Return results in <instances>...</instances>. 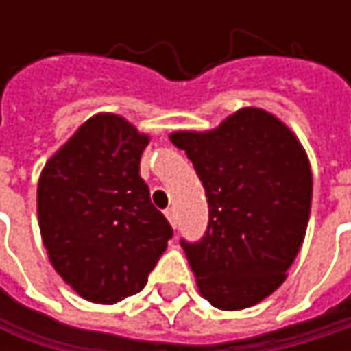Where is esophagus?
I'll list each match as a JSON object with an SVG mask.
<instances>
[{
  "instance_id": "obj_1",
  "label": "esophagus",
  "mask_w": 351,
  "mask_h": 351,
  "mask_svg": "<svg viewBox=\"0 0 351 351\" xmlns=\"http://www.w3.org/2000/svg\"><path fill=\"white\" fill-rule=\"evenodd\" d=\"M165 215H167V219L171 221V226H173V228H176V211L175 209H173V207H171V209H167V211H165Z\"/></svg>"
}]
</instances>
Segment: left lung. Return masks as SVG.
Returning a JSON list of instances; mask_svg holds the SVG:
<instances>
[{
	"label": "left lung",
	"mask_w": 351,
	"mask_h": 351,
	"mask_svg": "<svg viewBox=\"0 0 351 351\" xmlns=\"http://www.w3.org/2000/svg\"><path fill=\"white\" fill-rule=\"evenodd\" d=\"M201 178L209 226L180 242L203 299L223 311L264 301L287 278L305 240L313 175L299 138L276 115L242 107L215 130L175 132Z\"/></svg>",
	"instance_id": "left-lung-1"
}]
</instances>
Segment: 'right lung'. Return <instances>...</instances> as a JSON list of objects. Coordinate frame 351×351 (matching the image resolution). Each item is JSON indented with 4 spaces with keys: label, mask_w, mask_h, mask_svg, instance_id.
<instances>
[{
    "label": "right lung",
    "mask_w": 351,
    "mask_h": 351,
    "mask_svg": "<svg viewBox=\"0 0 351 351\" xmlns=\"http://www.w3.org/2000/svg\"><path fill=\"white\" fill-rule=\"evenodd\" d=\"M150 136L125 117H89L44 165L38 226L52 268L85 301L113 305L146 287L173 238L140 176Z\"/></svg>",
    "instance_id": "add662e5"
}]
</instances>
